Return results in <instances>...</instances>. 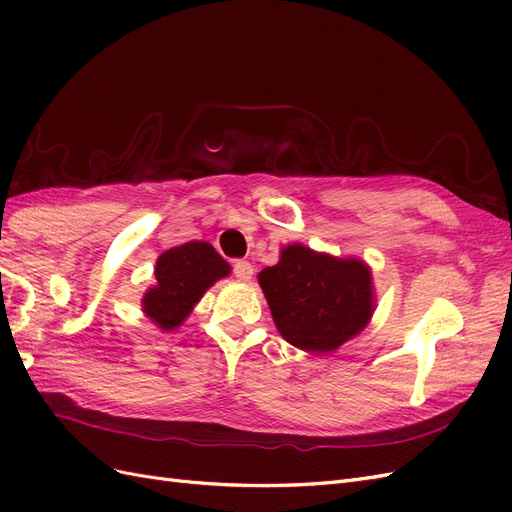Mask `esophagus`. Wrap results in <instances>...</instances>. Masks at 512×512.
<instances>
[{
	"label": "esophagus",
	"instance_id": "1",
	"mask_svg": "<svg viewBox=\"0 0 512 512\" xmlns=\"http://www.w3.org/2000/svg\"><path fill=\"white\" fill-rule=\"evenodd\" d=\"M232 269H235V277H237L239 282H250L252 280L254 267L247 260H237L235 267H232Z\"/></svg>",
	"mask_w": 512,
	"mask_h": 512
}]
</instances>
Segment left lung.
Listing matches in <instances>:
<instances>
[{"mask_svg":"<svg viewBox=\"0 0 512 512\" xmlns=\"http://www.w3.org/2000/svg\"><path fill=\"white\" fill-rule=\"evenodd\" d=\"M277 331L305 352L327 354L359 335L376 312L371 269L303 243L282 247L280 260L258 273Z\"/></svg>","mask_w":512,"mask_h":512,"instance_id":"1","label":"left lung"}]
</instances>
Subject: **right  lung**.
<instances>
[{"mask_svg": "<svg viewBox=\"0 0 512 512\" xmlns=\"http://www.w3.org/2000/svg\"><path fill=\"white\" fill-rule=\"evenodd\" d=\"M230 265L207 241H188L162 252L156 260V284L141 299L143 314L162 331H175L192 314L194 305Z\"/></svg>", "mask_w": 512, "mask_h": 512, "instance_id": "add662e5", "label": "right lung"}]
</instances>
